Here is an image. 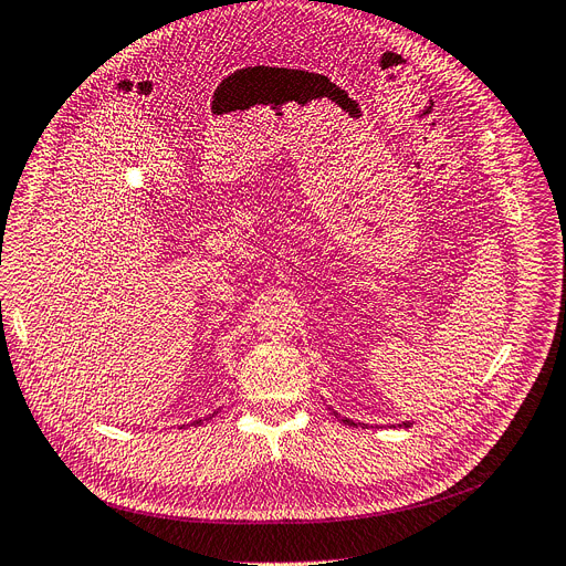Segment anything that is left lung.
Listing matches in <instances>:
<instances>
[{"label":"left lung","instance_id":"left-lung-1","mask_svg":"<svg viewBox=\"0 0 566 566\" xmlns=\"http://www.w3.org/2000/svg\"><path fill=\"white\" fill-rule=\"evenodd\" d=\"M333 415H336V417H338V412H333ZM343 424H349V427H357V424H354L352 420H343ZM401 427H410V422H403Z\"/></svg>","mask_w":566,"mask_h":566}]
</instances>
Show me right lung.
<instances>
[{
    "label": "right lung",
    "mask_w": 566,
    "mask_h": 566,
    "mask_svg": "<svg viewBox=\"0 0 566 566\" xmlns=\"http://www.w3.org/2000/svg\"><path fill=\"white\" fill-rule=\"evenodd\" d=\"M193 424H202V420H198V422H193Z\"/></svg>",
    "instance_id": "right-lung-1"
}]
</instances>
